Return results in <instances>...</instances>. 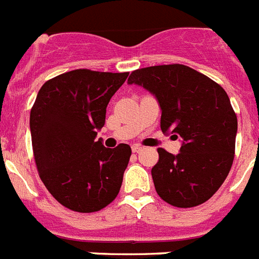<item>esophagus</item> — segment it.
Returning a JSON list of instances; mask_svg holds the SVG:
<instances>
[{
    "mask_svg": "<svg viewBox=\"0 0 259 259\" xmlns=\"http://www.w3.org/2000/svg\"><path fill=\"white\" fill-rule=\"evenodd\" d=\"M142 150H143V147L139 146V144H133V146H132V151H133V152H135V153L141 152Z\"/></svg>",
    "mask_w": 259,
    "mask_h": 259,
    "instance_id": "34e87169",
    "label": "esophagus"
}]
</instances>
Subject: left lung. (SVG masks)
Segmentation results:
<instances>
[{"label":"left lung","mask_w":259,"mask_h":259,"mask_svg":"<svg viewBox=\"0 0 259 259\" xmlns=\"http://www.w3.org/2000/svg\"><path fill=\"white\" fill-rule=\"evenodd\" d=\"M127 83L142 86L156 98L162 133L182 138L177 155L157 150L158 162L151 174L158 196L178 208H192L210 199L234 161L237 118L227 93L182 64L137 69Z\"/></svg>","instance_id":"1"}]
</instances>
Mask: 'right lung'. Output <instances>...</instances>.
Returning a JSON list of instances; mask_svg holds the SVG:
<instances>
[{"label":"right lung","instance_id":"obj_1","mask_svg":"<svg viewBox=\"0 0 259 259\" xmlns=\"http://www.w3.org/2000/svg\"><path fill=\"white\" fill-rule=\"evenodd\" d=\"M129 72L74 69L46 81L29 127L39 178L58 202L80 213L103 209L117 196L132 148H107L98 132Z\"/></svg>","mask_w":259,"mask_h":259}]
</instances>
